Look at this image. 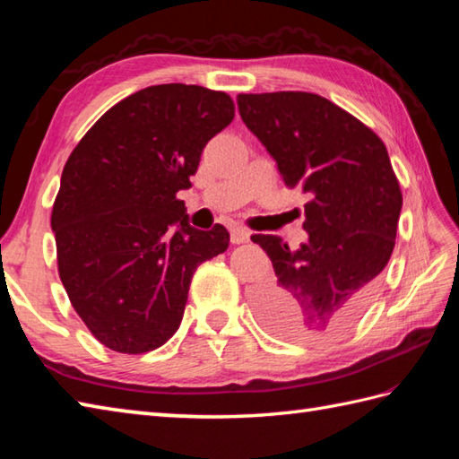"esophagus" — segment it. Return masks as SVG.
Segmentation results:
<instances>
[{
  "label": "esophagus",
  "instance_id": "esophagus-1",
  "mask_svg": "<svg viewBox=\"0 0 459 459\" xmlns=\"http://www.w3.org/2000/svg\"><path fill=\"white\" fill-rule=\"evenodd\" d=\"M250 232L245 227H232L230 229V242L232 245H242V242H248Z\"/></svg>",
  "mask_w": 459,
  "mask_h": 459
}]
</instances>
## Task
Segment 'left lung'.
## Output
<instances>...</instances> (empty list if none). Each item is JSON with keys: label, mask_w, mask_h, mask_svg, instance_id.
I'll return each instance as SVG.
<instances>
[{"label": "left lung", "mask_w": 459, "mask_h": 459, "mask_svg": "<svg viewBox=\"0 0 459 459\" xmlns=\"http://www.w3.org/2000/svg\"><path fill=\"white\" fill-rule=\"evenodd\" d=\"M237 102L286 187L309 195V240L296 252L278 237H250L276 272L255 294L258 317L291 341L339 335L367 307L394 248L403 191L386 145L319 94H238Z\"/></svg>", "instance_id": "left-lung-1"}]
</instances>
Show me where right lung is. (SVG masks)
<instances>
[{
    "label": "right lung",
    "instance_id": "right-lung-1",
    "mask_svg": "<svg viewBox=\"0 0 459 459\" xmlns=\"http://www.w3.org/2000/svg\"><path fill=\"white\" fill-rule=\"evenodd\" d=\"M232 118L227 92L148 86L102 114L68 155L51 212L58 276L108 349L161 347L181 325L195 270L229 248L222 224L191 227L178 193Z\"/></svg>",
    "mask_w": 459,
    "mask_h": 459
}]
</instances>
